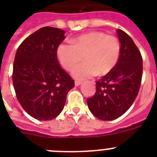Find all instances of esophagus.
<instances>
[{
	"label": "esophagus",
	"mask_w": 157,
	"mask_h": 157,
	"mask_svg": "<svg viewBox=\"0 0 157 157\" xmlns=\"http://www.w3.org/2000/svg\"><path fill=\"white\" fill-rule=\"evenodd\" d=\"M81 84H82V82L81 81H75V85L76 86L81 85Z\"/></svg>",
	"instance_id": "obj_1"
}]
</instances>
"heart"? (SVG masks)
Wrapping results in <instances>:
<instances>
[{"label":"heart","instance_id":"1","mask_svg":"<svg viewBox=\"0 0 157 157\" xmlns=\"http://www.w3.org/2000/svg\"><path fill=\"white\" fill-rule=\"evenodd\" d=\"M71 44H60L56 54L60 64L72 71L83 57L85 63L73 71L76 79L109 74L117 65L121 46L117 37L98 31L82 34L71 40Z\"/></svg>","mask_w":157,"mask_h":157}]
</instances>
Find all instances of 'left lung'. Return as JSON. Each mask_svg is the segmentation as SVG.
I'll return each instance as SVG.
<instances>
[{
  "label": "left lung",
  "instance_id": "8db88e82",
  "mask_svg": "<svg viewBox=\"0 0 157 157\" xmlns=\"http://www.w3.org/2000/svg\"><path fill=\"white\" fill-rule=\"evenodd\" d=\"M121 46L120 57L113 70L96 82V93L87 98L92 114L109 121L123 116L138 96L142 78V57L132 38L123 30H116Z\"/></svg>",
  "mask_w": 157,
  "mask_h": 157
}]
</instances>
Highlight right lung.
I'll use <instances>...</instances> for the list:
<instances>
[{"label": "right lung", "instance_id": "add662e5", "mask_svg": "<svg viewBox=\"0 0 157 157\" xmlns=\"http://www.w3.org/2000/svg\"><path fill=\"white\" fill-rule=\"evenodd\" d=\"M65 31L45 27L27 37L18 48L12 82L25 112L38 120H51L62 112L74 80L60 67L56 50Z\"/></svg>", "mask_w": 157, "mask_h": 157}]
</instances>
